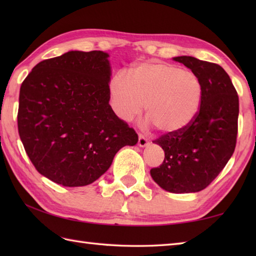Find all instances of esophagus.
Segmentation results:
<instances>
[{
  "label": "esophagus",
  "mask_w": 256,
  "mask_h": 256,
  "mask_svg": "<svg viewBox=\"0 0 256 256\" xmlns=\"http://www.w3.org/2000/svg\"><path fill=\"white\" fill-rule=\"evenodd\" d=\"M148 144V140L146 138H144L142 134H138V146H140V148H144V146H146Z\"/></svg>",
  "instance_id": "34e87169"
}]
</instances>
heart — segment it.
<instances>
[{"mask_svg":"<svg viewBox=\"0 0 256 256\" xmlns=\"http://www.w3.org/2000/svg\"><path fill=\"white\" fill-rule=\"evenodd\" d=\"M110 103L116 116L132 122L145 114L158 131L175 134L184 131L198 116L202 84L190 70L172 64L150 60L138 64L128 78L116 74L108 84Z\"/></svg>","mask_w":256,"mask_h":256,"instance_id":"heart-1","label":"heart"}]
</instances>
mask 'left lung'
<instances>
[{
	"label": "left lung",
	"instance_id": "left-lung-1",
	"mask_svg": "<svg viewBox=\"0 0 256 256\" xmlns=\"http://www.w3.org/2000/svg\"><path fill=\"white\" fill-rule=\"evenodd\" d=\"M174 60L198 76L202 101L187 128L153 140L164 150L165 158L160 167L152 168L150 176L170 192H197L214 180L236 150L238 96L229 74L218 64L190 56Z\"/></svg>",
	"mask_w": 256,
	"mask_h": 256
}]
</instances>
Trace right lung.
<instances>
[{
    "instance_id": "obj_1",
    "label": "right lung",
    "mask_w": 256,
    "mask_h": 256,
    "mask_svg": "<svg viewBox=\"0 0 256 256\" xmlns=\"http://www.w3.org/2000/svg\"><path fill=\"white\" fill-rule=\"evenodd\" d=\"M108 55L68 52L32 68L20 90L18 126L36 170L64 187L96 182L138 136L113 112Z\"/></svg>"
}]
</instances>
